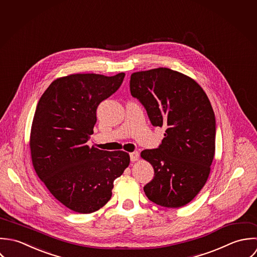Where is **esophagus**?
<instances>
[{"instance_id": "1", "label": "esophagus", "mask_w": 257, "mask_h": 257, "mask_svg": "<svg viewBox=\"0 0 257 257\" xmlns=\"http://www.w3.org/2000/svg\"><path fill=\"white\" fill-rule=\"evenodd\" d=\"M139 159V153L138 152H132L130 153V160L131 162H136Z\"/></svg>"}]
</instances>
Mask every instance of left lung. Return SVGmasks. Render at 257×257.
I'll use <instances>...</instances> for the list:
<instances>
[{"label": "left lung", "instance_id": "8db88e82", "mask_svg": "<svg viewBox=\"0 0 257 257\" xmlns=\"http://www.w3.org/2000/svg\"><path fill=\"white\" fill-rule=\"evenodd\" d=\"M130 91L152 125L166 128L159 148L141 152L155 172L145 195L165 207L184 206L200 193L210 173L215 150L211 104L193 78L166 67L132 73Z\"/></svg>", "mask_w": 257, "mask_h": 257}]
</instances>
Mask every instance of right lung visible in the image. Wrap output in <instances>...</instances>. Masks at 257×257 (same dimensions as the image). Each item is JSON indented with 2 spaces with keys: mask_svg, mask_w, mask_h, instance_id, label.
Instances as JSON below:
<instances>
[{
  "mask_svg": "<svg viewBox=\"0 0 257 257\" xmlns=\"http://www.w3.org/2000/svg\"><path fill=\"white\" fill-rule=\"evenodd\" d=\"M125 73H77L52 81L38 103L30 137L32 162L52 196L79 213L98 210L111 199L113 182L129 166L124 151L86 145L96 109L123 82Z\"/></svg>",
  "mask_w": 257,
  "mask_h": 257,
  "instance_id": "obj_1",
  "label": "right lung"
}]
</instances>
